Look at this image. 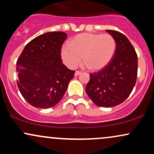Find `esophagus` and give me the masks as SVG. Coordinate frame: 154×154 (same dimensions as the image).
<instances>
[{"instance_id":"34e87169","label":"esophagus","mask_w":154,"mask_h":154,"mask_svg":"<svg viewBox=\"0 0 154 154\" xmlns=\"http://www.w3.org/2000/svg\"><path fill=\"white\" fill-rule=\"evenodd\" d=\"M81 73H82V72H79V71H76L75 73V76H78V75H81Z\"/></svg>"}]
</instances>
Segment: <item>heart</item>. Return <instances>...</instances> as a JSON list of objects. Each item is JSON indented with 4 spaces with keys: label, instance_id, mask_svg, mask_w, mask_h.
I'll return each mask as SVG.
<instances>
[{
    "label": "heart",
    "instance_id": "1",
    "mask_svg": "<svg viewBox=\"0 0 154 154\" xmlns=\"http://www.w3.org/2000/svg\"><path fill=\"white\" fill-rule=\"evenodd\" d=\"M116 51V40L110 34L82 33L72 38L69 45H63L61 56L70 69L78 66L82 56L90 69L100 71L111 63Z\"/></svg>",
    "mask_w": 154,
    "mask_h": 154
}]
</instances>
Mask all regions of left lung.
Returning a JSON list of instances; mask_svg holds the SVG:
<instances>
[{
  "label": "left lung",
  "instance_id": "obj_1",
  "mask_svg": "<svg viewBox=\"0 0 154 154\" xmlns=\"http://www.w3.org/2000/svg\"><path fill=\"white\" fill-rule=\"evenodd\" d=\"M106 32L116 40V54L106 68L90 75L85 91L95 105L113 107L125 101L135 86L137 56L125 35L117 31Z\"/></svg>",
  "mask_w": 154,
  "mask_h": 154
}]
</instances>
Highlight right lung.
I'll list each match as a JSON object with an SVG mask.
<instances>
[{"label": "right lung", "mask_w": 154, "mask_h": 154, "mask_svg": "<svg viewBox=\"0 0 154 154\" xmlns=\"http://www.w3.org/2000/svg\"><path fill=\"white\" fill-rule=\"evenodd\" d=\"M66 37L63 32L39 35L24 47L17 60V85L32 106H55L74 77L75 72L63 65L61 58V48Z\"/></svg>", "instance_id": "1"}]
</instances>
